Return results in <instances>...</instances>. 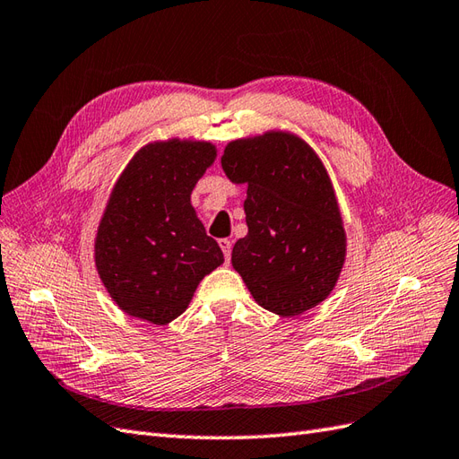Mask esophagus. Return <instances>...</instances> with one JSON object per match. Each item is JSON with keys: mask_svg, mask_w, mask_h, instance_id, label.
<instances>
[{"mask_svg": "<svg viewBox=\"0 0 459 459\" xmlns=\"http://www.w3.org/2000/svg\"><path fill=\"white\" fill-rule=\"evenodd\" d=\"M220 247H221V253H223V259H226V263H230L231 259V241L230 239H220Z\"/></svg>", "mask_w": 459, "mask_h": 459, "instance_id": "1", "label": "esophagus"}]
</instances>
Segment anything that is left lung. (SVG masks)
<instances>
[{
	"mask_svg": "<svg viewBox=\"0 0 459 459\" xmlns=\"http://www.w3.org/2000/svg\"><path fill=\"white\" fill-rule=\"evenodd\" d=\"M221 169L247 183V236L231 264L255 301L294 317L325 299L339 281L346 236L331 178L317 153L288 132L230 142Z\"/></svg>",
	"mask_w": 459,
	"mask_h": 459,
	"instance_id": "8db88e82",
	"label": "left lung"
}]
</instances>
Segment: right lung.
Instances as JSON below:
<instances>
[{
  "mask_svg": "<svg viewBox=\"0 0 459 459\" xmlns=\"http://www.w3.org/2000/svg\"><path fill=\"white\" fill-rule=\"evenodd\" d=\"M216 160L210 142L148 143L122 171L95 239V264L128 316L167 325L188 307L198 282L223 263L191 193Z\"/></svg>",
  "mask_w": 459,
  "mask_h": 459,
  "instance_id": "1",
  "label": "right lung"
}]
</instances>
